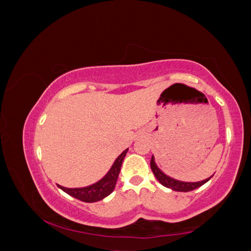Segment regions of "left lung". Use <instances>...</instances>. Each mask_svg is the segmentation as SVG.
<instances>
[{
    "label": "left lung",
    "mask_w": 251,
    "mask_h": 251,
    "mask_svg": "<svg viewBox=\"0 0 251 251\" xmlns=\"http://www.w3.org/2000/svg\"><path fill=\"white\" fill-rule=\"evenodd\" d=\"M150 166H151V170H152V172H153V174L156 177V179H158L162 185L165 186V187H168V188L173 189L175 191H183V193H187V191H191L194 189L199 188L200 186H202L203 184L207 183V181L213 176V175L210 176V177L207 179L195 181V183H191V181L189 183V181H181V180L174 179V178L170 177V176H168L166 174H164L163 172H162L158 168V165L155 164L153 155H152V158H151Z\"/></svg>",
    "instance_id": "8db88e82"
}]
</instances>
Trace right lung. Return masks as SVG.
<instances>
[{"instance_id":"obj_1","label":"right lung","mask_w":251,"mask_h":251,"mask_svg":"<svg viewBox=\"0 0 251 251\" xmlns=\"http://www.w3.org/2000/svg\"><path fill=\"white\" fill-rule=\"evenodd\" d=\"M127 151H128V149L124 150L117 156L110 171L105 174L104 177H102L97 183L81 188H66L61 185H58V187L63 191H65L66 194L72 196V197L81 200L83 202H96V201L104 199L115 188L117 177H119L121 172V166Z\"/></svg>"}]
</instances>
